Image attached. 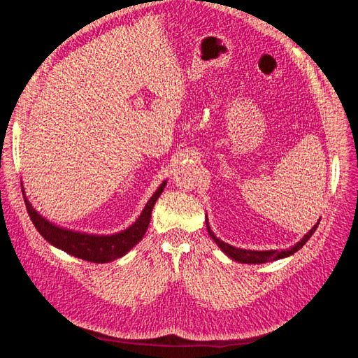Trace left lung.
I'll use <instances>...</instances> for the list:
<instances>
[{"label": "left lung", "mask_w": 358, "mask_h": 358, "mask_svg": "<svg viewBox=\"0 0 358 358\" xmlns=\"http://www.w3.org/2000/svg\"><path fill=\"white\" fill-rule=\"evenodd\" d=\"M318 224H320V220L305 236L301 237V239L296 245H292L291 248L280 249V251H278V249H270V251H252V249L236 248L233 245H229V243H225L224 241L218 239V237H216L213 234V231L210 230L209 222H208V215H206V227H208V233L213 239V242L220 246V249L227 257H230L231 259H234V262H239V263H243V264H263V263H268V262H276V259L287 258L292 254H296L299 249L310 239V236L315 233Z\"/></svg>", "instance_id": "8db88e82"}]
</instances>
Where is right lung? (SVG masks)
<instances>
[{
    "mask_svg": "<svg viewBox=\"0 0 358 358\" xmlns=\"http://www.w3.org/2000/svg\"><path fill=\"white\" fill-rule=\"evenodd\" d=\"M166 185L167 180L161 183L158 189L154 192V196L146 203L145 209L134 221V224L129 225L128 229L113 234H92L85 231H76L66 229V227L53 224L32 208V204L27 199L24 187L22 194L29 218L32 224H34L37 231L45 237V241H48L50 245L61 249L64 252H67L76 258L85 259V262L109 263L116 258L124 257L143 239V236L148 230V225L150 222V215H152L154 204L161 196V192L164 191Z\"/></svg>",
    "mask_w": 358,
    "mask_h": 358,
    "instance_id": "add662e5",
    "label": "right lung"
}]
</instances>
